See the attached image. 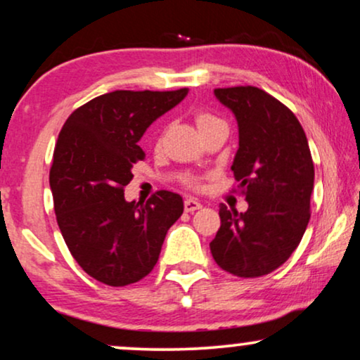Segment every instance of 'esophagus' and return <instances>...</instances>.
I'll list each match as a JSON object with an SVG mask.
<instances>
[{
	"instance_id": "esophagus-1",
	"label": "esophagus",
	"mask_w": 360,
	"mask_h": 360,
	"mask_svg": "<svg viewBox=\"0 0 360 360\" xmlns=\"http://www.w3.org/2000/svg\"><path fill=\"white\" fill-rule=\"evenodd\" d=\"M184 207H185V212L193 213V212H197V210L202 208V203L197 202V200H193V198H186L184 202Z\"/></svg>"
}]
</instances>
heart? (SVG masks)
Wrapping results in <instances>:
<instances>
[{"instance_id":"1","label":"heart","mask_w":360,"mask_h":360,"mask_svg":"<svg viewBox=\"0 0 360 360\" xmlns=\"http://www.w3.org/2000/svg\"><path fill=\"white\" fill-rule=\"evenodd\" d=\"M195 122H197L198 129L202 130V129H205V127H208V125H213V124H217V122H221V120L218 119L217 115L210 114V112H207V110H200V112H197V115H195Z\"/></svg>"}]
</instances>
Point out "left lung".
Returning a JSON list of instances; mask_svg holds the SVG:
<instances>
[{"label":"left lung","instance_id":"8db88e82","mask_svg":"<svg viewBox=\"0 0 360 360\" xmlns=\"http://www.w3.org/2000/svg\"><path fill=\"white\" fill-rule=\"evenodd\" d=\"M214 96L236 117L240 147L231 170L248 210L238 213L220 205L221 226L210 250L235 276H264L292 255L309 223V143L296 115L263 89H214Z\"/></svg>","mask_w":360,"mask_h":360}]
</instances>
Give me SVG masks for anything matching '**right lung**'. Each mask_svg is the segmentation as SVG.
I'll return each mask as SVG.
<instances>
[{
	"mask_svg": "<svg viewBox=\"0 0 360 360\" xmlns=\"http://www.w3.org/2000/svg\"><path fill=\"white\" fill-rule=\"evenodd\" d=\"M186 94V87L114 91L79 107L60 129L49 172L56 220L74 259L97 281L117 288L146 278L184 213L179 193L125 202L124 186L146 158L143 132Z\"/></svg>",
	"mask_w": 360,
	"mask_h": 360,
	"instance_id": "right-lung-1",
	"label": "right lung"
}]
</instances>
